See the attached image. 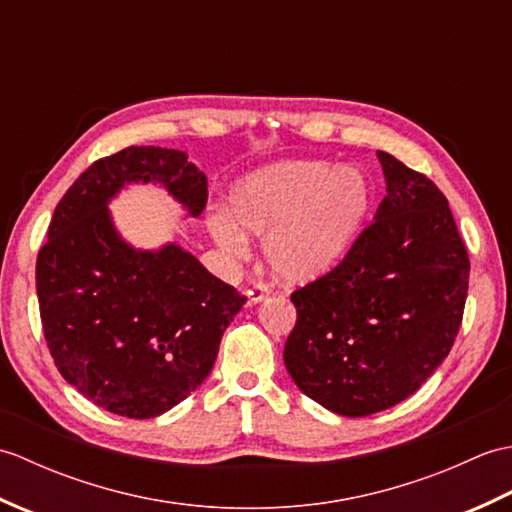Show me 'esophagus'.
<instances>
[{"label": "esophagus", "mask_w": 512, "mask_h": 512, "mask_svg": "<svg viewBox=\"0 0 512 512\" xmlns=\"http://www.w3.org/2000/svg\"><path fill=\"white\" fill-rule=\"evenodd\" d=\"M246 295H248V303H259V301H264L268 297V288L259 284V286L250 288Z\"/></svg>", "instance_id": "esophagus-1"}]
</instances>
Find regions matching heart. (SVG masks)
I'll return each instance as SVG.
<instances>
[{"label":"heart","instance_id":"b5f03b06","mask_svg":"<svg viewBox=\"0 0 512 512\" xmlns=\"http://www.w3.org/2000/svg\"><path fill=\"white\" fill-rule=\"evenodd\" d=\"M231 209L211 217L228 255H244V231L268 235L270 273L286 284L323 277L350 253L372 211V187L358 169L325 160H284L248 173L231 191Z\"/></svg>","mask_w":512,"mask_h":512}]
</instances>
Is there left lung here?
<instances>
[{
	"mask_svg": "<svg viewBox=\"0 0 512 512\" xmlns=\"http://www.w3.org/2000/svg\"><path fill=\"white\" fill-rule=\"evenodd\" d=\"M387 195L328 275L292 292L288 374L308 398L361 418L411 396L451 352L469 253L444 193L378 151Z\"/></svg>",
	"mask_w": 512,
	"mask_h": 512,
	"instance_id": "left-lung-1",
	"label": "left lung"
}]
</instances>
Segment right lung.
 <instances>
[{
  "mask_svg": "<svg viewBox=\"0 0 512 512\" xmlns=\"http://www.w3.org/2000/svg\"><path fill=\"white\" fill-rule=\"evenodd\" d=\"M132 182L162 184L193 217L209 198L184 151L127 147L96 160L54 209L37 297L61 376L94 405L145 420L202 385L246 297L176 244L136 250L118 235L107 202Z\"/></svg>",
  "mask_w": 512,
  "mask_h": 512,
  "instance_id": "1",
  "label": "right lung"
}]
</instances>
